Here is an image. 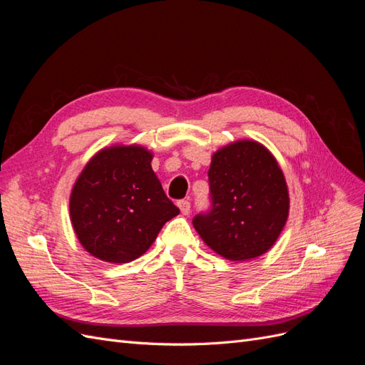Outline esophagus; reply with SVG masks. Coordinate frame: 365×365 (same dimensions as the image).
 Wrapping results in <instances>:
<instances>
[{"instance_id": "34e87169", "label": "esophagus", "mask_w": 365, "mask_h": 365, "mask_svg": "<svg viewBox=\"0 0 365 365\" xmlns=\"http://www.w3.org/2000/svg\"><path fill=\"white\" fill-rule=\"evenodd\" d=\"M178 207H180V210H181V213H182V215H189V213H190V202L187 201V200H181V201H178Z\"/></svg>"}]
</instances>
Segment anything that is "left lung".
<instances>
[{
  "label": "left lung",
  "instance_id": "8db88e82",
  "mask_svg": "<svg viewBox=\"0 0 365 365\" xmlns=\"http://www.w3.org/2000/svg\"><path fill=\"white\" fill-rule=\"evenodd\" d=\"M208 185L210 207L192 220L205 244L228 260L267 252L289 212L288 187L271 153L250 140L217 150Z\"/></svg>",
  "mask_w": 365,
  "mask_h": 365
}]
</instances>
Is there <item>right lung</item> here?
<instances>
[{
    "label": "right lung",
    "instance_id": "right-lung-1",
    "mask_svg": "<svg viewBox=\"0 0 365 365\" xmlns=\"http://www.w3.org/2000/svg\"><path fill=\"white\" fill-rule=\"evenodd\" d=\"M140 146L103 149L85 165L71 197L73 228L94 257L128 263L145 254L163 225L180 213Z\"/></svg>",
    "mask_w": 365,
    "mask_h": 365
}]
</instances>
